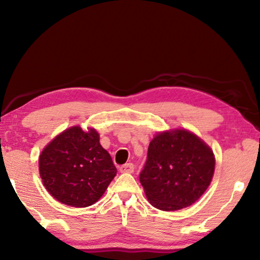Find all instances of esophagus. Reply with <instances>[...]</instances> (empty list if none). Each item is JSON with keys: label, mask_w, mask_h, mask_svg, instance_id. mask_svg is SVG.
I'll list each match as a JSON object with an SVG mask.
<instances>
[{"label": "esophagus", "mask_w": 260, "mask_h": 260, "mask_svg": "<svg viewBox=\"0 0 260 260\" xmlns=\"http://www.w3.org/2000/svg\"><path fill=\"white\" fill-rule=\"evenodd\" d=\"M119 170H120V173H134L135 166L133 165V163H126V165L120 167Z\"/></svg>", "instance_id": "34e87169"}]
</instances>
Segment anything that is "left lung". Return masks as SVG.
<instances>
[{
    "mask_svg": "<svg viewBox=\"0 0 260 260\" xmlns=\"http://www.w3.org/2000/svg\"><path fill=\"white\" fill-rule=\"evenodd\" d=\"M215 158L197 135L176 129L150 142L140 181L148 200L161 211H177L199 200L211 183Z\"/></svg>",
    "mask_w": 260,
    "mask_h": 260,
    "instance_id": "obj_1",
    "label": "left lung"
}]
</instances>
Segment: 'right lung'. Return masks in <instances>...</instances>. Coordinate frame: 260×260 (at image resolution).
I'll return each mask as SVG.
<instances>
[{
  "label": "right lung",
  "mask_w": 260,
  "mask_h": 260,
  "mask_svg": "<svg viewBox=\"0 0 260 260\" xmlns=\"http://www.w3.org/2000/svg\"><path fill=\"white\" fill-rule=\"evenodd\" d=\"M39 170L48 193L72 207L97 202L117 174L97 131L80 126L65 130L42 150Z\"/></svg>",
  "instance_id": "add662e5"
}]
</instances>
